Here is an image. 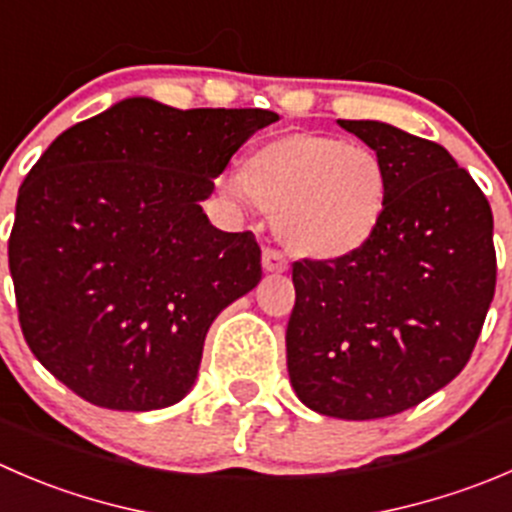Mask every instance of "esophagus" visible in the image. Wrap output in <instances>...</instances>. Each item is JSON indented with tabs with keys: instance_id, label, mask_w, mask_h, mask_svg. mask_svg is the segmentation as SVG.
<instances>
[{
	"instance_id": "34e87169",
	"label": "esophagus",
	"mask_w": 512,
	"mask_h": 512,
	"mask_svg": "<svg viewBox=\"0 0 512 512\" xmlns=\"http://www.w3.org/2000/svg\"><path fill=\"white\" fill-rule=\"evenodd\" d=\"M262 267L267 272H282L287 267V260L277 250H265L262 252Z\"/></svg>"
}]
</instances>
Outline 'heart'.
<instances>
[{"label": "heart", "mask_w": 512, "mask_h": 512, "mask_svg": "<svg viewBox=\"0 0 512 512\" xmlns=\"http://www.w3.org/2000/svg\"><path fill=\"white\" fill-rule=\"evenodd\" d=\"M220 190L237 205L275 215L282 245L307 260H347L380 232L393 195L385 160L340 137L292 132L262 142L225 172Z\"/></svg>", "instance_id": "obj_1"}]
</instances>
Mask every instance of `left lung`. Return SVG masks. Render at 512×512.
<instances>
[{"label": "left lung", "instance_id": "8db88e82", "mask_svg": "<svg viewBox=\"0 0 512 512\" xmlns=\"http://www.w3.org/2000/svg\"><path fill=\"white\" fill-rule=\"evenodd\" d=\"M385 160L393 195L347 260H297L287 372L310 410L375 420L415 408L465 367L495 295L493 212L445 147L337 119Z\"/></svg>", "mask_w": 512, "mask_h": 512}]
</instances>
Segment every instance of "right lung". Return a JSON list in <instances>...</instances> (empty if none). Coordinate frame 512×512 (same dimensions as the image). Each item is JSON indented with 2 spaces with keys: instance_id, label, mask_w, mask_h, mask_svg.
Wrapping results in <instances>:
<instances>
[{
  "instance_id": "right-lung-1",
  "label": "right lung",
  "mask_w": 512,
  "mask_h": 512,
  "mask_svg": "<svg viewBox=\"0 0 512 512\" xmlns=\"http://www.w3.org/2000/svg\"><path fill=\"white\" fill-rule=\"evenodd\" d=\"M275 119L122 99L29 170L9 235L19 325L72 393L135 413L190 393L212 320L262 277L255 235L217 230L200 202Z\"/></svg>"
}]
</instances>
